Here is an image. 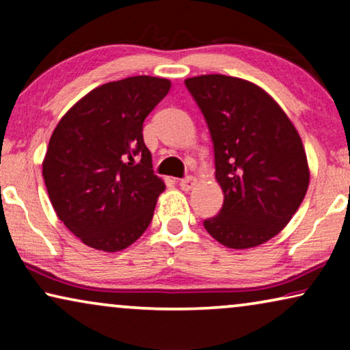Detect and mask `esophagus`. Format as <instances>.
<instances>
[{"label": "esophagus", "mask_w": 350, "mask_h": 350, "mask_svg": "<svg viewBox=\"0 0 350 350\" xmlns=\"http://www.w3.org/2000/svg\"><path fill=\"white\" fill-rule=\"evenodd\" d=\"M196 186V178L194 176H186V178L180 180V188L183 191H191Z\"/></svg>", "instance_id": "esophagus-1"}]
</instances>
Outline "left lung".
<instances>
[{"mask_svg": "<svg viewBox=\"0 0 350 350\" xmlns=\"http://www.w3.org/2000/svg\"><path fill=\"white\" fill-rule=\"evenodd\" d=\"M185 84L207 121L215 178L224 194L219 213L204 228L228 248L261 245L288 224L308 191L299 133L279 103L250 81L202 75Z\"/></svg>", "mask_w": 350, "mask_h": 350, "instance_id": "obj_1", "label": "left lung"}]
</instances>
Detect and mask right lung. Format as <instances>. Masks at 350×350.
<instances>
[{"label":"right lung","instance_id":"1","mask_svg":"<svg viewBox=\"0 0 350 350\" xmlns=\"http://www.w3.org/2000/svg\"><path fill=\"white\" fill-rule=\"evenodd\" d=\"M170 81L132 76L98 85L52 132L42 176L57 217L85 245H132L165 189L143 142V121L169 94Z\"/></svg>","mask_w":350,"mask_h":350}]
</instances>
